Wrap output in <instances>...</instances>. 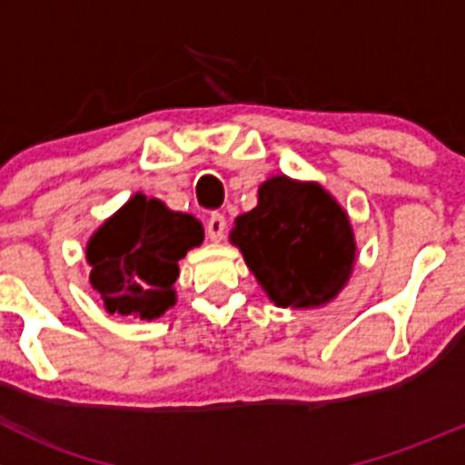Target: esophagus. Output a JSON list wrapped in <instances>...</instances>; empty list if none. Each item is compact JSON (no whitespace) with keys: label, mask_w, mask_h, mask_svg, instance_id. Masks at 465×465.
I'll return each instance as SVG.
<instances>
[{"label":"esophagus","mask_w":465,"mask_h":465,"mask_svg":"<svg viewBox=\"0 0 465 465\" xmlns=\"http://www.w3.org/2000/svg\"><path fill=\"white\" fill-rule=\"evenodd\" d=\"M227 233V218L223 213H211L206 220V236L211 242H220Z\"/></svg>","instance_id":"1"}]
</instances>
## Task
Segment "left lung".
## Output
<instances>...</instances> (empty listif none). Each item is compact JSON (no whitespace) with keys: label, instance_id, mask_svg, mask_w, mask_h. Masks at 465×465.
Instances as JSON below:
<instances>
[{"label":"left lung","instance_id":"left-lung-1","mask_svg":"<svg viewBox=\"0 0 465 465\" xmlns=\"http://www.w3.org/2000/svg\"><path fill=\"white\" fill-rule=\"evenodd\" d=\"M232 245L279 308H320L344 290L358 245L349 213L317 182L274 175L233 220Z\"/></svg>","mask_w":465,"mask_h":465}]
</instances>
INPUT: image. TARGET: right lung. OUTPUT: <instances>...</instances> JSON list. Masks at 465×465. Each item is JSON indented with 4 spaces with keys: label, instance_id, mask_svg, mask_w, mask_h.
I'll use <instances>...</instances> for the list:
<instances>
[{
    "label": "right lung",
    "instance_id": "add662e5",
    "mask_svg": "<svg viewBox=\"0 0 465 465\" xmlns=\"http://www.w3.org/2000/svg\"><path fill=\"white\" fill-rule=\"evenodd\" d=\"M203 241L204 229L195 215L134 193L89 238V283L110 315L159 320L177 302L173 283L180 261Z\"/></svg>",
    "mask_w": 465,
    "mask_h": 465
}]
</instances>
